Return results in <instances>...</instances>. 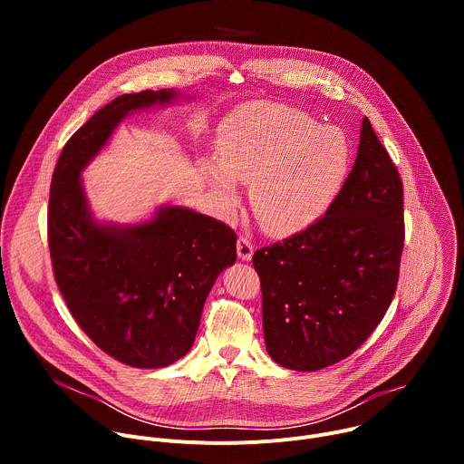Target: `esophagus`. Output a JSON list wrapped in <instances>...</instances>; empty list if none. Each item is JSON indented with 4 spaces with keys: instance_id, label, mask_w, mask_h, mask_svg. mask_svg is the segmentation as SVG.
<instances>
[{
    "instance_id": "1",
    "label": "esophagus",
    "mask_w": 464,
    "mask_h": 464,
    "mask_svg": "<svg viewBox=\"0 0 464 464\" xmlns=\"http://www.w3.org/2000/svg\"><path fill=\"white\" fill-rule=\"evenodd\" d=\"M253 251H255L253 242H251L249 238H246V237H240L238 242H237V253H238V256H240L242 260H251Z\"/></svg>"
}]
</instances>
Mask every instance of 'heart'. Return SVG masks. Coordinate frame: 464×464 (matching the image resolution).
I'll return each mask as SVG.
<instances>
[{"label": "heart", "instance_id": "1", "mask_svg": "<svg viewBox=\"0 0 464 464\" xmlns=\"http://www.w3.org/2000/svg\"><path fill=\"white\" fill-rule=\"evenodd\" d=\"M215 161L202 176L222 213L238 206L237 181L249 183V204L272 235H292L319 220L347 178L351 150L333 126L274 102L246 104L218 128Z\"/></svg>", "mask_w": 464, "mask_h": 464}]
</instances>
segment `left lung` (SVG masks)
Returning a JSON list of instances; mask_svg holds the SVG:
<instances>
[{"instance_id":"obj_1","label":"left lung","mask_w":464,"mask_h":464,"mask_svg":"<svg viewBox=\"0 0 464 464\" xmlns=\"http://www.w3.org/2000/svg\"><path fill=\"white\" fill-rule=\"evenodd\" d=\"M404 188L367 117L336 200L304 231L256 249L268 354L294 371L351 356L385 315L404 247Z\"/></svg>"}]
</instances>
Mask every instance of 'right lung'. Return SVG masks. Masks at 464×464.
Listing matches in <instances>:
<instances>
[{
  "mask_svg": "<svg viewBox=\"0 0 464 464\" xmlns=\"http://www.w3.org/2000/svg\"><path fill=\"white\" fill-rule=\"evenodd\" d=\"M179 97L147 90L113 99L65 143L51 181L47 238L62 297L99 349L138 369L167 367L190 351L217 277L237 260V235L179 206L141 224L97 222L81 172L124 117Z\"/></svg>",
  "mask_w": 464,
  "mask_h": 464,
  "instance_id": "right-lung-1",
  "label": "right lung"
}]
</instances>
